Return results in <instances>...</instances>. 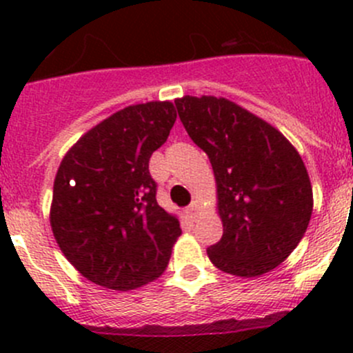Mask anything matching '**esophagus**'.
<instances>
[{
	"label": "esophagus",
	"mask_w": 353,
	"mask_h": 353,
	"mask_svg": "<svg viewBox=\"0 0 353 353\" xmlns=\"http://www.w3.org/2000/svg\"><path fill=\"white\" fill-rule=\"evenodd\" d=\"M186 213L191 216V219H196V215L199 213V205H198V201L191 203V205L186 208Z\"/></svg>",
	"instance_id": "esophagus-1"
}]
</instances>
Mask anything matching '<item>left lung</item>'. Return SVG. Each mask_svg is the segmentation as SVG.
I'll return each mask as SVG.
<instances>
[{"mask_svg": "<svg viewBox=\"0 0 353 353\" xmlns=\"http://www.w3.org/2000/svg\"><path fill=\"white\" fill-rule=\"evenodd\" d=\"M176 108L208 155L223 236L206 249L229 275L261 276L290 256L312 215V186L297 148L265 119L213 95H184Z\"/></svg>", "mask_w": 353, "mask_h": 353, "instance_id": "1", "label": "left lung"}]
</instances>
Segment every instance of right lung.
<instances>
[{
  "label": "right lung",
  "mask_w": 353,
  "mask_h": 353,
  "mask_svg": "<svg viewBox=\"0 0 353 353\" xmlns=\"http://www.w3.org/2000/svg\"><path fill=\"white\" fill-rule=\"evenodd\" d=\"M170 101L128 105L88 130L63 157L49 222L65 258L110 290L165 272L179 219L157 203L148 160L176 123Z\"/></svg>",
  "instance_id": "add662e5"
}]
</instances>
